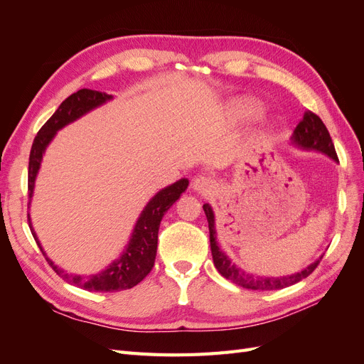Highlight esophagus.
Listing matches in <instances>:
<instances>
[{
	"label": "esophagus",
	"instance_id": "1",
	"mask_svg": "<svg viewBox=\"0 0 364 364\" xmlns=\"http://www.w3.org/2000/svg\"><path fill=\"white\" fill-rule=\"evenodd\" d=\"M193 188L202 194H209L215 190V182L208 176H197L193 181Z\"/></svg>",
	"mask_w": 364,
	"mask_h": 364
}]
</instances>
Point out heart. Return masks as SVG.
Instances as JSON below:
<instances>
[{"mask_svg": "<svg viewBox=\"0 0 364 364\" xmlns=\"http://www.w3.org/2000/svg\"><path fill=\"white\" fill-rule=\"evenodd\" d=\"M238 111L241 114H252V112H255V105H253L252 102H243L238 105Z\"/></svg>", "mask_w": 364, "mask_h": 364, "instance_id": "obj_1", "label": "heart"}]
</instances>
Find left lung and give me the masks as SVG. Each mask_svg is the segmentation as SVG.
<instances>
[{
	"label": "left lung",
	"mask_w": 364,
	"mask_h": 364,
	"mask_svg": "<svg viewBox=\"0 0 364 364\" xmlns=\"http://www.w3.org/2000/svg\"><path fill=\"white\" fill-rule=\"evenodd\" d=\"M293 142H296L297 146H301L304 149H311L322 151L329 158H333L334 161H338L337 153L334 149V142L329 136V132L326 126L323 124V121L318 118L313 112H305L304 118L301 119V123L296 126L294 129V135H293ZM203 211L208 218V226H209V241H211V252H213V259H214V266L218 270V273L225 277L226 279L232 281L234 284L240 285L243 289H250V290H281L285 287H290V285L302 281L304 278L310 277V274L316 270L318 266L321 259H317L313 262L311 266H308L305 270L291 274V277H284V278H261L255 277V274H249L245 273L241 269L235 267V264L229 261V258L225 255V253L220 250L217 241H215V228H214V213L209 205H203Z\"/></svg>",
	"instance_id": "obj_1"
}]
</instances>
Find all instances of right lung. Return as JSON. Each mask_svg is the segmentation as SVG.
<instances>
[{"instance_id":"obj_1","label":"right lung","mask_w":364,"mask_h":364,"mask_svg":"<svg viewBox=\"0 0 364 364\" xmlns=\"http://www.w3.org/2000/svg\"><path fill=\"white\" fill-rule=\"evenodd\" d=\"M111 95L105 92H98L92 90H80L71 94L68 98L60 103L58 111L54 112L50 119L43 124L38 135L33 141V146L30 150V159H28V196L33 194V186H35V179L38 170L41 167L42 153L46 151L48 142L53 139L54 134L63 126H67L71 121L77 119L86 114L91 109L100 106L106 100H111ZM188 186V181L181 179L176 183L167 186V188L161 190L153 199L147 203L144 211L141 213L136 226L132 234L130 243L127 249L123 252L117 261H114L106 270L91 277H75V274L65 273L58 266H54L53 261L47 257L53 270L56 272L59 277L65 281L75 285V287L87 290V291H121L126 289L135 287L144 279L150 270L155 266L156 258V249H158V230L161 220L164 214L168 211V208L179 199L181 194ZM28 226L31 230L33 238L36 240L39 249L42 250L39 241L36 238L35 230L31 228L30 217H28ZM43 253V250H42ZM46 255V253H43Z\"/></svg>"}]
</instances>
